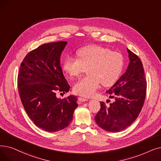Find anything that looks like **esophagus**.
Returning a JSON list of instances; mask_svg holds the SVG:
<instances>
[{"instance_id":"esophagus-1","label":"esophagus","mask_w":161,"mask_h":161,"mask_svg":"<svg viewBox=\"0 0 161 161\" xmlns=\"http://www.w3.org/2000/svg\"><path fill=\"white\" fill-rule=\"evenodd\" d=\"M78 101L80 102H85V101H88V99H86V98H83V97H79L78 98Z\"/></svg>"}]
</instances>
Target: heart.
Masks as SVG:
<instances>
[{"instance_id": "1", "label": "heart", "mask_w": 161, "mask_h": 161, "mask_svg": "<svg viewBox=\"0 0 161 161\" xmlns=\"http://www.w3.org/2000/svg\"><path fill=\"white\" fill-rule=\"evenodd\" d=\"M78 58L67 57L63 62L64 70L71 77H78L88 69V76L74 86L75 93L90 97L99 87L113 86L119 79L124 68V58L117 52L96 45L81 48L77 53Z\"/></svg>"}]
</instances>
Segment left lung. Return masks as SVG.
Returning <instances> with one entry per match:
<instances>
[{
    "mask_svg": "<svg viewBox=\"0 0 161 161\" xmlns=\"http://www.w3.org/2000/svg\"><path fill=\"white\" fill-rule=\"evenodd\" d=\"M127 51L130 63L126 71L107 91L114 101L108 106L100 102L101 108L95 118L97 124L108 131L118 132L130 126L140 113L145 99L147 81L142 62L128 48Z\"/></svg>",
    "mask_w": 161,
    "mask_h": 161,
    "instance_id": "left-lung-1",
    "label": "left lung"
}]
</instances>
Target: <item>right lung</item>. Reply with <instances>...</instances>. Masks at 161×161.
Wrapping results in <instances>:
<instances>
[{
	"label": "right lung",
	"instance_id": "right-lung-1",
	"mask_svg": "<svg viewBox=\"0 0 161 161\" xmlns=\"http://www.w3.org/2000/svg\"><path fill=\"white\" fill-rule=\"evenodd\" d=\"M66 45V41H58L31 51L23 60L18 75V92L26 113L37 126L48 132L68 126L78 107L76 96L62 99L57 97V92H68L70 88L60 66Z\"/></svg>",
	"mask_w": 161,
	"mask_h": 161
}]
</instances>
